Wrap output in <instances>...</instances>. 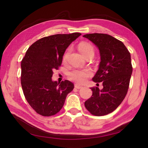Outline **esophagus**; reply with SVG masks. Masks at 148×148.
I'll list each match as a JSON object with an SVG mask.
<instances>
[{"label":"esophagus","instance_id":"esophagus-1","mask_svg":"<svg viewBox=\"0 0 148 148\" xmlns=\"http://www.w3.org/2000/svg\"><path fill=\"white\" fill-rule=\"evenodd\" d=\"M74 87L76 88H77V89H81V88H83L82 86H81V85H79V84H74Z\"/></svg>","mask_w":148,"mask_h":148}]
</instances>
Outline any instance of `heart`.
<instances>
[{
    "label": "heart",
    "mask_w": 148,
    "mask_h": 148,
    "mask_svg": "<svg viewBox=\"0 0 148 148\" xmlns=\"http://www.w3.org/2000/svg\"><path fill=\"white\" fill-rule=\"evenodd\" d=\"M79 51L84 56L87 54L94 55V49L93 46L88 42H82L79 46ZM68 56V53H66L64 56V60H66ZM92 76V72L89 69H74L69 72L68 76L69 79L75 82L83 83L86 81L88 77Z\"/></svg>",
    "instance_id": "obj_1"
}]
</instances>
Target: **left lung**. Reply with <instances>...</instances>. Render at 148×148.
I'll list each match as a JSON object with an SVG mask.
<instances>
[{"mask_svg":"<svg viewBox=\"0 0 148 148\" xmlns=\"http://www.w3.org/2000/svg\"><path fill=\"white\" fill-rule=\"evenodd\" d=\"M83 37L99 50V67L92 80L102 82L103 85L102 90L91 88L92 95L84 106L93 115H106L121 104L127 93L132 73L130 53L123 43L108 34L95 33Z\"/></svg>","mask_w":148,"mask_h":148,"instance_id":"left-lung-1","label":"left lung"}]
</instances>
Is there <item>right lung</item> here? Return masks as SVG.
<instances>
[{
	"mask_svg": "<svg viewBox=\"0 0 148 148\" xmlns=\"http://www.w3.org/2000/svg\"><path fill=\"white\" fill-rule=\"evenodd\" d=\"M80 33L55 34L37 40L27 49L21 63V83L25 99L36 112L44 116L58 112L74 84L68 80H52L53 71L62 64L63 56Z\"/></svg>",
	"mask_w": 148,
	"mask_h": 148,
	"instance_id": "right-lung-1",
	"label": "right lung"
}]
</instances>
